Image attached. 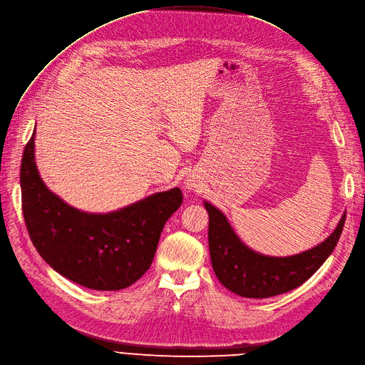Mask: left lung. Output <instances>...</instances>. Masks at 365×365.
Listing matches in <instances>:
<instances>
[{"label":"left lung","instance_id":"left-lung-1","mask_svg":"<svg viewBox=\"0 0 365 365\" xmlns=\"http://www.w3.org/2000/svg\"><path fill=\"white\" fill-rule=\"evenodd\" d=\"M209 212V249L215 274L231 292L246 298H268L298 288L310 279L337 246L346 213L325 242L292 257H267L249 249L225 215L205 201Z\"/></svg>","mask_w":365,"mask_h":365}]
</instances>
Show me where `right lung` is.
<instances>
[{
  "label": "right lung",
  "instance_id": "add662e5",
  "mask_svg": "<svg viewBox=\"0 0 365 365\" xmlns=\"http://www.w3.org/2000/svg\"><path fill=\"white\" fill-rule=\"evenodd\" d=\"M36 130L21 164L22 212L41 258L68 280L97 291L128 288L153 261L168 217L183 201L179 187L153 194L113 213L92 215L58 198L34 160Z\"/></svg>",
  "mask_w": 365,
  "mask_h": 365
}]
</instances>
